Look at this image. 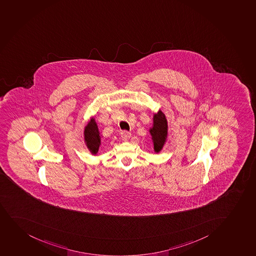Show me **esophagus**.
Masks as SVG:
<instances>
[{"label":"esophagus","instance_id":"obj_1","mask_svg":"<svg viewBox=\"0 0 256 256\" xmlns=\"http://www.w3.org/2000/svg\"><path fill=\"white\" fill-rule=\"evenodd\" d=\"M130 136H132L130 132H127V130H123V132L120 133V138H122V139L123 140H129Z\"/></svg>","mask_w":256,"mask_h":256}]
</instances>
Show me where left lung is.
I'll return each mask as SVG.
<instances>
[{
	"label": "left lung",
	"instance_id": "obj_1",
	"mask_svg": "<svg viewBox=\"0 0 256 256\" xmlns=\"http://www.w3.org/2000/svg\"><path fill=\"white\" fill-rule=\"evenodd\" d=\"M150 133L154 140V151L158 152L164 145L168 134L167 120L162 111L154 116V127L150 130Z\"/></svg>",
	"mask_w": 256,
	"mask_h": 256
}]
</instances>
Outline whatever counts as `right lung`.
Returning <instances> with one entry per match:
<instances>
[{"instance_id":"obj_1","label":"right lung","mask_w":256,"mask_h":256,"mask_svg":"<svg viewBox=\"0 0 256 256\" xmlns=\"http://www.w3.org/2000/svg\"><path fill=\"white\" fill-rule=\"evenodd\" d=\"M84 138L90 151L94 154H97L100 146V136L97 124L94 118H92L91 122L84 130Z\"/></svg>"}]
</instances>
